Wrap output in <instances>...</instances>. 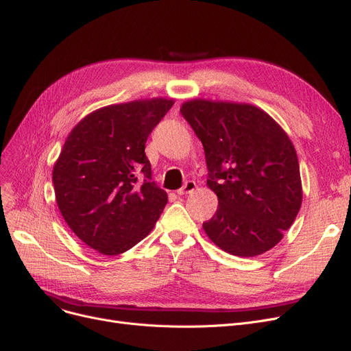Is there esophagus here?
Here are the masks:
<instances>
[{"mask_svg":"<svg viewBox=\"0 0 351 351\" xmlns=\"http://www.w3.org/2000/svg\"><path fill=\"white\" fill-rule=\"evenodd\" d=\"M195 188H197L195 180H186V182L184 184V186L180 188V189H178L176 192H178V195H186V193H191V192L195 191Z\"/></svg>","mask_w":351,"mask_h":351,"instance_id":"34e87169","label":"esophagus"}]
</instances>
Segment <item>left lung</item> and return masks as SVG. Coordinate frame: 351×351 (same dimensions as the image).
Returning <instances> with one entry per match:
<instances>
[{
	"label": "left lung",
	"instance_id": "1",
	"mask_svg": "<svg viewBox=\"0 0 351 351\" xmlns=\"http://www.w3.org/2000/svg\"><path fill=\"white\" fill-rule=\"evenodd\" d=\"M180 114L201 140L218 208L202 224L219 249L262 254L282 240L300 213L302 184L289 136L252 104L191 99Z\"/></svg>",
	"mask_w": 351,
	"mask_h": 351
}]
</instances>
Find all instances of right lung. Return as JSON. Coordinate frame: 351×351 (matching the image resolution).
<instances>
[{
  "label": "right lung",
  "instance_id": "right-lung-1",
  "mask_svg": "<svg viewBox=\"0 0 351 351\" xmlns=\"http://www.w3.org/2000/svg\"><path fill=\"white\" fill-rule=\"evenodd\" d=\"M173 99L152 98L102 107L69 133L53 166L59 211L90 249L130 250L153 230L167 193L152 182L145 153L152 130Z\"/></svg>",
  "mask_w": 351,
  "mask_h": 351
}]
</instances>
